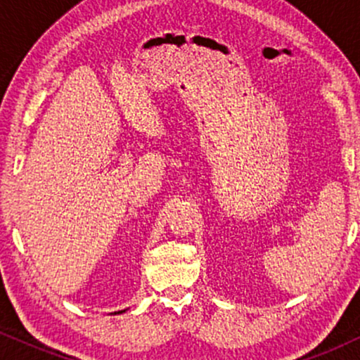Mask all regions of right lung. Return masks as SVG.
Here are the masks:
<instances>
[{"mask_svg":"<svg viewBox=\"0 0 360 360\" xmlns=\"http://www.w3.org/2000/svg\"><path fill=\"white\" fill-rule=\"evenodd\" d=\"M118 313H125V309H122V311H118Z\"/></svg>","mask_w":360,"mask_h":360,"instance_id":"obj_1","label":"right lung"}]
</instances>
